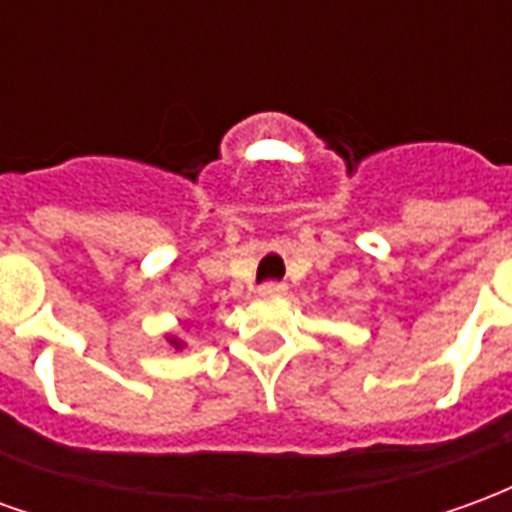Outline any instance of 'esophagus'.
<instances>
[{
  "mask_svg": "<svg viewBox=\"0 0 512 512\" xmlns=\"http://www.w3.org/2000/svg\"><path fill=\"white\" fill-rule=\"evenodd\" d=\"M285 290H288V285H285V282H277V279H268V282L260 285V293H263V296H285Z\"/></svg>",
  "mask_w": 512,
  "mask_h": 512,
  "instance_id": "1",
  "label": "esophagus"
}]
</instances>
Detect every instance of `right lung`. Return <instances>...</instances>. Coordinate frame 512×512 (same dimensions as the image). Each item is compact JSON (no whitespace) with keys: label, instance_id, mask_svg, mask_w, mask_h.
<instances>
[{"label":"right lung","instance_id":"right-lung-1","mask_svg":"<svg viewBox=\"0 0 512 512\" xmlns=\"http://www.w3.org/2000/svg\"><path fill=\"white\" fill-rule=\"evenodd\" d=\"M169 343H172V345H175V348H178V345H180V343H178V340H169Z\"/></svg>","mask_w":512,"mask_h":512}]
</instances>
